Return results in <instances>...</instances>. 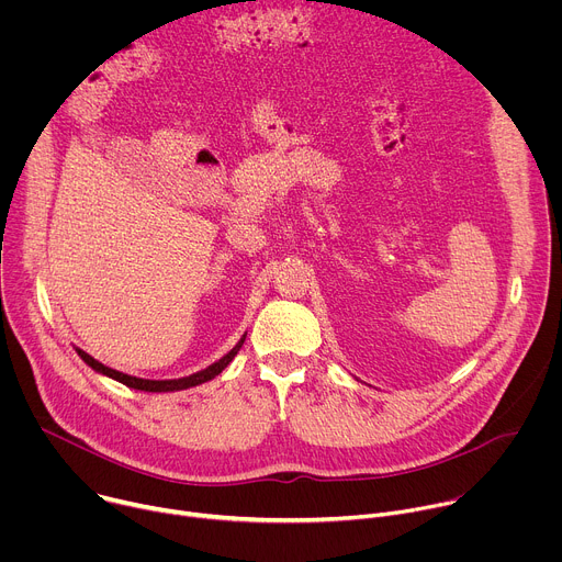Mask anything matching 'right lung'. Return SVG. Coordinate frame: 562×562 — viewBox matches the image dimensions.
<instances>
[{
    "label": "right lung",
    "instance_id": "add662e5",
    "mask_svg": "<svg viewBox=\"0 0 562 562\" xmlns=\"http://www.w3.org/2000/svg\"><path fill=\"white\" fill-rule=\"evenodd\" d=\"M247 338V336H245ZM245 338L239 340L224 358H220L217 362H213L211 367H206V369H202V371H198V373H193V375H187V378H178V380H144V378H135V375H128V373H122V371H115V369H111V367H106V364H102V362H98L93 356H89L87 351H82V349H75L77 351V356L82 358L91 369H95L98 373H104V375H109V378H113V380H117V382H122V384H126V386H131V389H139V391H153V393H159V391H180V389H189V386H198V384H202V382H206V380H211V378H215L217 373H222L224 371V367L237 356V351H239V347L245 345Z\"/></svg>",
    "mask_w": 562,
    "mask_h": 562
}]
</instances>
